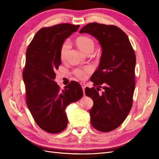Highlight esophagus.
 Returning <instances> with one entry per match:
<instances>
[{
    "mask_svg": "<svg viewBox=\"0 0 159 159\" xmlns=\"http://www.w3.org/2000/svg\"><path fill=\"white\" fill-rule=\"evenodd\" d=\"M80 85H81L82 89L83 90V93L85 94V87H86V84H85V82H80Z\"/></svg>",
    "mask_w": 159,
    "mask_h": 159,
    "instance_id": "1",
    "label": "esophagus"
}]
</instances>
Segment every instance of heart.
<instances>
[{
    "instance_id": "obj_1",
    "label": "heart",
    "mask_w": 159,
    "mask_h": 159,
    "mask_svg": "<svg viewBox=\"0 0 159 159\" xmlns=\"http://www.w3.org/2000/svg\"><path fill=\"white\" fill-rule=\"evenodd\" d=\"M76 43L79 48L84 53H87L89 50H93L94 48V42L92 39L86 36L79 37L76 40ZM70 47V42L69 41H66L63 43L61 48L60 55L61 58L63 59L65 58L66 52ZM93 70L92 66H87L83 67H78L74 70V74L79 79H85L88 76V74H91Z\"/></svg>"
}]
</instances>
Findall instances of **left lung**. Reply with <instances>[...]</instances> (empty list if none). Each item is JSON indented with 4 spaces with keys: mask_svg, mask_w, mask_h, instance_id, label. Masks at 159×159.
Masks as SVG:
<instances>
[{
    "mask_svg": "<svg viewBox=\"0 0 159 159\" xmlns=\"http://www.w3.org/2000/svg\"><path fill=\"white\" fill-rule=\"evenodd\" d=\"M84 33L94 37L102 48L98 68L91 77L96 89L85 88L93 101L91 124L98 130L109 132L124 122L133 105L135 53L127 35L116 26L89 23L80 31Z\"/></svg>",
    "mask_w": 159,
    "mask_h": 159,
    "instance_id": "left-lung-1",
    "label": "left lung"
}]
</instances>
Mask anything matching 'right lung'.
I'll return each mask as SVG.
<instances>
[{
  "label": "right lung",
  "mask_w": 159,
  "mask_h": 159,
  "mask_svg": "<svg viewBox=\"0 0 159 159\" xmlns=\"http://www.w3.org/2000/svg\"><path fill=\"white\" fill-rule=\"evenodd\" d=\"M79 25L59 24L37 32L26 53L23 80L26 104L33 119L42 130L58 133L67 127L66 109L83 95L76 81L60 90L55 81V71L61 63V48L65 39L77 31Z\"/></svg>",
  "instance_id": "right-lung-1"
}]
</instances>
